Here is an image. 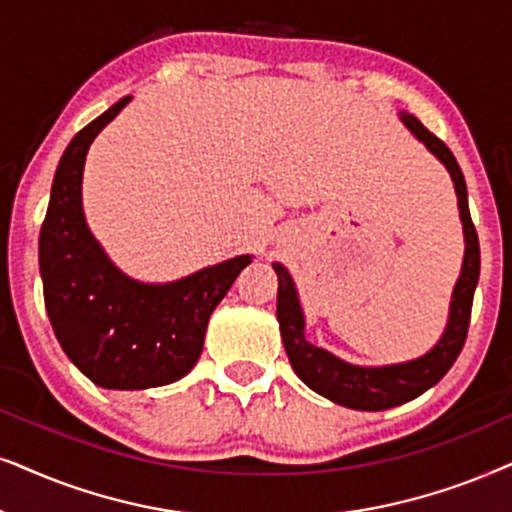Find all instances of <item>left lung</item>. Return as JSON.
<instances>
[{"label":"left lung","instance_id":"left-lung-1","mask_svg":"<svg viewBox=\"0 0 512 512\" xmlns=\"http://www.w3.org/2000/svg\"><path fill=\"white\" fill-rule=\"evenodd\" d=\"M403 124L414 133V138L424 142L428 152L438 159L442 166L452 175L456 199H459V215L463 224V241H466V252H463L461 276L454 285L452 304H449V320L445 332L438 339V344L421 358L407 360L398 365L384 367H360L351 365L346 360L332 356L330 351L320 349L306 342L304 337V313L299 306V297L292 283V276L283 264L274 262V271L278 276V304L276 316L281 325V337L285 353H288L292 370L304 381L311 391H316L332 403L351 407V410L379 412L388 407H398L410 400L419 398L428 388L449 372L454 360L466 344L470 309H473V295L478 288L480 278V241L475 224L470 220L468 210V192L466 180L456 163L454 154L440 138L428 131L417 117L400 112Z\"/></svg>","mask_w":512,"mask_h":512}]
</instances>
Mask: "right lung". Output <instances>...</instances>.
I'll list each match as a JSON object with an SVG mask.
<instances>
[{
  "label": "right lung",
  "mask_w": 512,
  "mask_h": 512,
  "mask_svg": "<svg viewBox=\"0 0 512 512\" xmlns=\"http://www.w3.org/2000/svg\"><path fill=\"white\" fill-rule=\"evenodd\" d=\"M133 98L126 95L70 140L39 231L44 304L67 358L114 391L166 386L192 370L210 313L252 262L238 255L173 283H140L109 262L88 229L81 177L91 142Z\"/></svg>",
  "instance_id": "right-lung-1"
}]
</instances>
